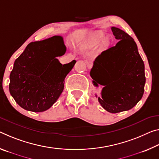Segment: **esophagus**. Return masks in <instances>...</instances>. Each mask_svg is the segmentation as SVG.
I'll return each mask as SVG.
<instances>
[{
	"label": "esophagus",
	"mask_w": 159,
	"mask_h": 159,
	"mask_svg": "<svg viewBox=\"0 0 159 159\" xmlns=\"http://www.w3.org/2000/svg\"><path fill=\"white\" fill-rule=\"evenodd\" d=\"M86 64H87L88 68H89V69L92 68V66H93V62L92 61H87Z\"/></svg>",
	"instance_id": "obj_1"
}]
</instances>
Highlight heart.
<instances>
[{
	"label": "heart",
	"mask_w": 159,
	"mask_h": 159,
	"mask_svg": "<svg viewBox=\"0 0 159 159\" xmlns=\"http://www.w3.org/2000/svg\"><path fill=\"white\" fill-rule=\"evenodd\" d=\"M103 37H104L103 32L100 31L95 32L90 36L89 42H88V44H89L90 47H94L98 46L101 43V45L103 47H107L110 44V39L108 37H104L103 39Z\"/></svg>",
	"instance_id": "obj_1"
}]
</instances>
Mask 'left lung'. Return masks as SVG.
I'll return each mask as SVG.
<instances>
[{"label": "left lung", "instance_id": "obj_1", "mask_svg": "<svg viewBox=\"0 0 159 159\" xmlns=\"http://www.w3.org/2000/svg\"><path fill=\"white\" fill-rule=\"evenodd\" d=\"M112 31L119 42L95 58L90 70L93 84L105 85L98 101L111 113L132 109L142 99L146 78L144 64L134 40L117 27Z\"/></svg>", "mask_w": 159, "mask_h": 159}]
</instances>
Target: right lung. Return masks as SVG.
Returning a JSON list of instances; mask_svg holds the SVG:
<instances>
[{
  "label": "right lung",
  "mask_w": 159,
  "mask_h": 159,
  "mask_svg": "<svg viewBox=\"0 0 159 159\" xmlns=\"http://www.w3.org/2000/svg\"><path fill=\"white\" fill-rule=\"evenodd\" d=\"M66 48L60 36L33 42L15 61L10 74L9 90L20 106L32 112H43L57 101L64 79L75 64L62 65L56 59Z\"/></svg>",
  "instance_id": "add662e5"
}]
</instances>
